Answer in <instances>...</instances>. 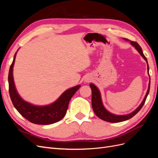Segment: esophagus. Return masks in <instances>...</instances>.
Here are the masks:
<instances>
[{
  "label": "esophagus",
  "instance_id": "esophagus-1",
  "mask_svg": "<svg viewBox=\"0 0 158 158\" xmlns=\"http://www.w3.org/2000/svg\"><path fill=\"white\" fill-rule=\"evenodd\" d=\"M89 80H90V79H89V78H86V79L85 80V82H88Z\"/></svg>",
  "mask_w": 158,
  "mask_h": 158
}]
</instances>
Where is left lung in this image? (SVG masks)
Wrapping results in <instances>:
<instances>
[{
	"mask_svg": "<svg viewBox=\"0 0 158 158\" xmlns=\"http://www.w3.org/2000/svg\"><path fill=\"white\" fill-rule=\"evenodd\" d=\"M124 40L125 41H129L127 39H125L124 38ZM131 43V44L135 47V48L138 51V52H139L140 55L143 57L148 64V60L146 57L144 56V53H143L141 47L138 44V43L135 41H129ZM148 73H149V66H148ZM150 76V75H149ZM89 86L92 89V108L95 114L99 118L102 119V120L109 122V123H119V122H123L128 120V119L132 118L134 117L135 114L140 111L141 108L144 106V104L146 102V99L147 98V96L148 94H149L150 92V82L149 85H148V91L146 92V94L145 95V97L143 99L142 102L140 105L133 112L131 113L130 114H125V115H117V114H113L109 112L104 107L103 103H102V97H101V94H100L99 90L98 88L95 86V85L94 84H90Z\"/></svg>",
	"mask_w": 158,
	"mask_h": 158,
	"instance_id": "8db88e82",
	"label": "left lung"
}]
</instances>
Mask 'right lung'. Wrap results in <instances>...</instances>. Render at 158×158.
Masks as SVG:
<instances>
[{
  "mask_svg": "<svg viewBox=\"0 0 158 158\" xmlns=\"http://www.w3.org/2000/svg\"><path fill=\"white\" fill-rule=\"evenodd\" d=\"M17 52L14 55L8 73L9 94L14 107L22 117L37 125H50L63 118L68 109L70 100L80 88V85L66 89L55 102L45 106H37L24 101L17 92L13 78V66Z\"/></svg>",
  "mask_w": 158,
  "mask_h": 158,
  "instance_id": "obj_1",
  "label": "right lung"
}]
</instances>
